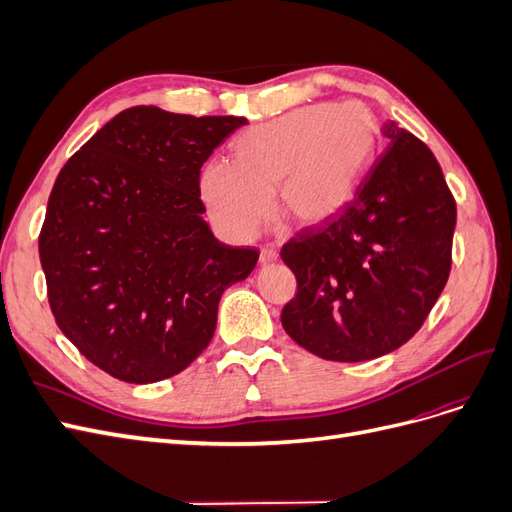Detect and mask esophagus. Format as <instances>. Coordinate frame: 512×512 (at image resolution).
I'll return each instance as SVG.
<instances>
[{
    "label": "esophagus",
    "mask_w": 512,
    "mask_h": 512,
    "mask_svg": "<svg viewBox=\"0 0 512 512\" xmlns=\"http://www.w3.org/2000/svg\"><path fill=\"white\" fill-rule=\"evenodd\" d=\"M275 260H277L275 250H269V247H265V250L260 252V265H269V262H275Z\"/></svg>",
    "instance_id": "esophagus-1"
}]
</instances>
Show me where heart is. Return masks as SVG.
I'll return each instance as SVG.
<instances>
[{
  "label": "heart",
  "instance_id": "1",
  "mask_svg": "<svg viewBox=\"0 0 512 512\" xmlns=\"http://www.w3.org/2000/svg\"><path fill=\"white\" fill-rule=\"evenodd\" d=\"M376 143L374 117L361 102L314 104L245 130L232 164L209 162L200 175L211 222L247 241L269 213L301 228L333 220L354 194Z\"/></svg>",
  "mask_w": 512,
  "mask_h": 512
}]
</instances>
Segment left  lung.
<instances>
[{
	"instance_id": "obj_1",
	"label": "left lung",
	"mask_w": 512,
	"mask_h": 512,
	"mask_svg": "<svg viewBox=\"0 0 512 512\" xmlns=\"http://www.w3.org/2000/svg\"><path fill=\"white\" fill-rule=\"evenodd\" d=\"M382 153L333 220L282 247L297 294L286 333L327 361L359 363L404 346L451 273L457 205L431 149L395 121Z\"/></svg>"
}]
</instances>
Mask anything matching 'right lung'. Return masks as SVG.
Instances as JSON below:
<instances>
[{"instance_id":"obj_1","label":"right lung","mask_w":512,"mask_h":512,"mask_svg":"<svg viewBox=\"0 0 512 512\" xmlns=\"http://www.w3.org/2000/svg\"><path fill=\"white\" fill-rule=\"evenodd\" d=\"M245 117L132 106L59 170L40 230L57 327L87 361L130 384L188 367L215 333L228 286L258 262L203 220L200 166Z\"/></svg>"}]
</instances>
